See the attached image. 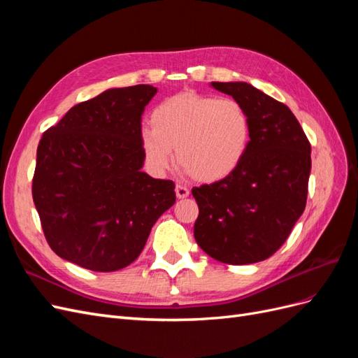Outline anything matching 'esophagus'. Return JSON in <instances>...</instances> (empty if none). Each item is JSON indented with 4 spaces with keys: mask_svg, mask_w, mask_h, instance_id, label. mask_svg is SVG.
<instances>
[{
    "mask_svg": "<svg viewBox=\"0 0 358 358\" xmlns=\"http://www.w3.org/2000/svg\"><path fill=\"white\" fill-rule=\"evenodd\" d=\"M175 191H176L178 199H187L189 196V189L187 187H183V185H176Z\"/></svg>",
    "mask_w": 358,
    "mask_h": 358,
    "instance_id": "obj_1",
    "label": "esophagus"
}]
</instances>
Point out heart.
<instances>
[{
  "instance_id": "obj_1",
  "label": "heart",
  "mask_w": 358,
  "mask_h": 358,
  "mask_svg": "<svg viewBox=\"0 0 358 358\" xmlns=\"http://www.w3.org/2000/svg\"><path fill=\"white\" fill-rule=\"evenodd\" d=\"M140 134L146 164L157 175L178 164L200 182L224 180L241 167L251 143V121L233 99L183 91L162 100Z\"/></svg>"
}]
</instances>
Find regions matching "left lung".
I'll return each instance as SVG.
<instances>
[{
    "mask_svg": "<svg viewBox=\"0 0 358 358\" xmlns=\"http://www.w3.org/2000/svg\"><path fill=\"white\" fill-rule=\"evenodd\" d=\"M210 86L242 104L251 121V143L231 176L192 188L200 210L194 237L221 263H258L282 246L305 210L310 143L288 107L251 83Z\"/></svg>",
    "mask_w": 358,
    "mask_h": 358,
    "instance_id": "1",
    "label": "left lung"
}]
</instances>
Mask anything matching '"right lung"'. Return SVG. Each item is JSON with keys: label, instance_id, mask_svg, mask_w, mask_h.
Listing matches in <instances>:
<instances>
[{"label": "right lung", "instance_id": "1", "mask_svg": "<svg viewBox=\"0 0 358 358\" xmlns=\"http://www.w3.org/2000/svg\"><path fill=\"white\" fill-rule=\"evenodd\" d=\"M157 91L110 88L43 134L32 199L49 246L67 262L94 272L127 267L175 204L173 180L142 171V115Z\"/></svg>", "mask_w": 358, "mask_h": 358}]
</instances>
